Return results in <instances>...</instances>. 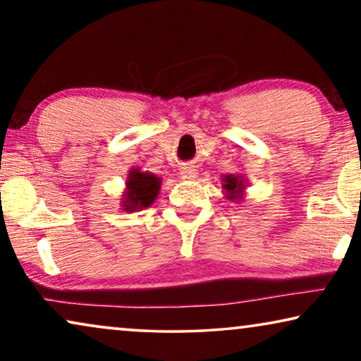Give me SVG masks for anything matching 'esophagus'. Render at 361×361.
Here are the masks:
<instances>
[{
  "label": "esophagus",
  "mask_w": 361,
  "mask_h": 361,
  "mask_svg": "<svg viewBox=\"0 0 361 361\" xmlns=\"http://www.w3.org/2000/svg\"><path fill=\"white\" fill-rule=\"evenodd\" d=\"M180 179L184 180H195L197 179V171L194 167H182L180 169Z\"/></svg>",
  "instance_id": "1"
}]
</instances>
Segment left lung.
<instances>
[{"label":"left lung","instance_id":"left-lung-1","mask_svg":"<svg viewBox=\"0 0 361 361\" xmlns=\"http://www.w3.org/2000/svg\"><path fill=\"white\" fill-rule=\"evenodd\" d=\"M248 185L246 177L241 174H226L221 177V189L225 190V197L231 202H240L245 199V189Z\"/></svg>","mask_w":361,"mask_h":361}]
</instances>
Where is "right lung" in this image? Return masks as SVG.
Returning a JSON list of instances; mask_svg holds the SVG:
<instances>
[{
	"instance_id": "add662e5",
	"label": "right lung",
	"mask_w": 361,
	"mask_h": 361,
	"mask_svg": "<svg viewBox=\"0 0 361 361\" xmlns=\"http://www.w3.org/2000/svg\"><path fill=\"white\" fill-rule=\"evenodd\" d=\"M162 179L140 167H133L128 172L125 182V192L121 195V209L125 212H136L151 207L159 195Z\"/></svg>"
}]
</instances>
